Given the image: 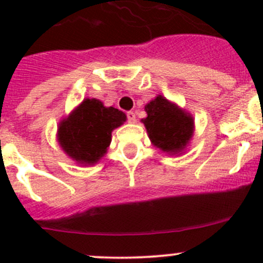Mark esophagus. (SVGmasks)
<instances>
[{
	"label": "esophagus",
	"instance_id": "esophagus-1",
	"mask_svg": "<svg viewBox=\"0 0 263 263\" xmlns=\"http://www.w3.org/2000/svg\"><path fill=\"white\" fill-rule=\"evenodd\" d=\"M127 121L129 123H135L136 122V115H135V112H127Z\"/></svg>",
	"mask_w": 263,
	"mask_h": 263
}]
</instances>
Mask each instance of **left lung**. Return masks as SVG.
<instances>
[{"mask_svg": "<svg viewBox=\"0 0 263 263\" xmlns=\"http://www.w3.org/2000/svg\"><path fill=\"white\" fill-rule=\"evenodd\" d=\"M142 119L154 146L171 154L184 148L193 134L192 117L159 95L145 107Z\"/></svg>", "mask_w": 263, "mask_h": 263, "instance_id": "obj_1", "label": "left lung"}]
</instances>
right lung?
Segmentation results:
<instances>
[{"mask_svg":"<svg viewBox=\"0 0 263 263\" xmlns=\"http://www.w3.org/2000/svg\"><path fill=\"white\" fill-rule=\"evenodd\" d=\"M126 121L116 108H105L97 99H85L58 128V141L65 153L81 164H94L107 153L112 131Z\"/></svg>","mask_w":263,"mask_h":263,"instance_id":"add662e5","label":"right lung"}]
</instances>
